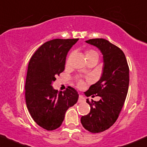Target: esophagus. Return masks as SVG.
Here are the masks:
<instances>
[{"instance_id":"obj_1","label":"esophagus","mask_w":147,"mask_h":147,"mask_svg":"<svg viewBox=\"0 0 147 147\" xmlns=\"http://www.w3.org/2000/svg\"><path fill=\"white\" fill-rule=\"evenodd\" d=\"M85 100H86V99H85V98L83 96H82V95H80V96H79L78 102H85Z\"/></svg>"}]
</instances>
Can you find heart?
Wrapping results in <instances>:
<instances>
[{
  "mask_svg": "<svg viewBox=\"0 0 147 147\" xmlns=\"http://www.w3.org/2000/svg\"><path fill=\"white\" fill-rule=\"evenodd\" d=\"M98 56V53L96 52V51H94V50H92V49L87 50V51H86V58L90 57V56ZM84 86H85V84L84 82L80 81L78 82V86L80 87V88H83Z\"/></svg>",
  "mask_w": 147,
  "mask_h": 147,
  "instance_id": "heart-1",
  "label": "heart"
}]
</instances>
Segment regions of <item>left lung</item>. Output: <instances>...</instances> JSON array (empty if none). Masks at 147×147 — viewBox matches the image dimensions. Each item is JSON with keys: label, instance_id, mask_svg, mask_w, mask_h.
I'll list each match as a JSON object with an SVG mask.
<instances>
[{"label": "left lung", "instance_id": "8db88e82", "mask_svg": "<svg viewBox=\"0 0 147 147\" xmlns=\"http://www.w3.org/2000/svg\"><path fill=\"white\" fill-rule=\"evenodd\" d=\"M86 42L98 47L103 55L102 76L85 92L86 96H99L100 100L86 99L91 110L81 118L84 128L98 133L110 128L118 119L128 93L129 67L123 51L108 40L96 38Z\"/></svg>", "mask_w": 147, "mask_h": 147}]
</instances>
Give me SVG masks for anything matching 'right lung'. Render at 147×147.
I'll list each match as a JSON object with an SVG mask.
<instances>
[{
  "instance_id": "1",
  "label": "right lung",
  "mask_w": 147,
  "mask_h": 147,
  "mask_svg": "<svg viewBox=\"0 0 147 147\" xmlns=\"http://www.w3.org/2000/svg\"><path fill=\"white\" fill-rule=\"evenodd\" d=\"M76 39H54L46 42L30 58L25 84L26 103L34 121L47 130L59 128L69 107L76 104L77 91L68 86L63 92L51 86L65 70L66 56Z\"/></svg>"
}]
</instances>
